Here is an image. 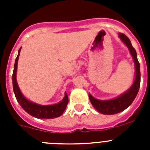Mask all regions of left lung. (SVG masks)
<instances>
[{
    "instance_id": "obj_1",
    "label": "left lung",
    "mask_w": 150,
    "mask_h": 150,
    "mask_svg": "<svg viewBox=\"0 0 150 150\" xmlns=\"http://www.w3.org/2000/svg\"><path fill=\"white\" fill-rule=\"evenodd\" d=\"M119 37L120 39L125 43L128 47L130 52L133 57L134 61V64L136 67V77L134 84L132 85V88L122 95L120 96L117 98L110 100H99L94 98L91 95H88V98L91 101V104L93 105L97 110L100 113L107 115L116 114L118 112H122L125 110L127 107H129L138 93L139 88L140 85V63L137 58V52L136 50L132 46V43L130 41L129 38L124 34L120 33Z\"/></svg>"
}]
</instances>
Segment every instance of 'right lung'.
<instances>
[{
    "instance_id": "obj_1",
    "label": "right lung",
    "mask_w": 150,
    "mask_h": 150,
    "mask_svg": "<svg viewBox=\"0 0 150 150\" xmlns=\"http://www.w3.org/2000/svg\"><path fill=\"white\" fill-rule=\"evenodd\" d=\"M20 50L21 48L18 50V53L16 59L14 70H13V91H14L17 101L28 113L36 118H38V119H54V118L59 117L63 113L64 111L65 110L67 104H68V97H67L66 92L64 94L65 96L62 100V101L57 104L49 106H42L32 103V102L28 100L21 93L18 84H17L16 77V76L17 64H18V59L19 53H20Z\"/></svg>"
}]
</instances>
